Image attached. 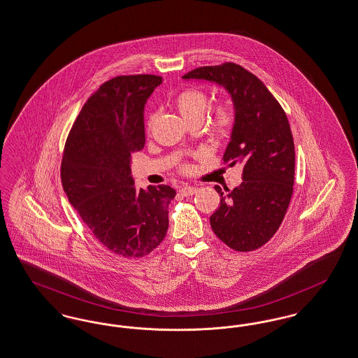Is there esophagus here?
Masks as SVG:
<instances>
[{
    "mask_svg": "<svg viewBox=\"0 0 358 358\" xmlns=\"http://www.w3.org/2000/svg\"><path fill=\"white\" fill-rule=\"evenodd\" d=\"M199 187L197 186L182 185L180 186V193L184 196H193L194 193H197Z\"/></svg>",
    "mask_w": 358,
    "mask_h": 358,
    "instance_id": "obj_1",
    "label": "esophagus"
}]
</instances>
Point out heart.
Masks as SVG:
<instances>
[{
    "instance_id": "obj_1",
    "label": "heart",
    "mask_w": 358,
    "mask_h": 358,
    "mask_svg": "<svg viewBox=\"0 0 358 358\" xmlns=\"http://www.w3.org/2000/svg\"><path fill=\"white\" fill-rule=\"evenodd\" d=\"M174 105L180 115L185 118L186 122L202 121L209 106V96L199 89H184L176 99ZM156 120L155 113H149L146 118V131L150 133ZM234 125V115L227 103H217L212 112L209 122V133L215 141L227 140Z\"/></svg>"
}]
</instances>
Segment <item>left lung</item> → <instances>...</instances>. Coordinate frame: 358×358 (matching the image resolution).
<instances>
[{"instance_id": "8db88e82", "label": "left lung", "mask_w": 358, "mask_h": 358, "mask_svg": "<svg viewBox=\"0 0 358 358\" xmlns=\"http://www.w3.org/2000/svg\"><path fill=\"white\" fill-rule=\"evenodd\" d=\"M185 80H206L224 86L236 117L224 155L229 166H243V182L221 196L210 215L215 236L237 252H252L268 243L285 217L294 184V143L286 113L253 73L234 62L201 66Z\"/></svg>"}]
</instances>
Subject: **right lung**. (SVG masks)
<instances>
[{"mask_svg":"<svg viewBox=\"0 0 358 358\" xmlns=\"http://www.w3.org/2000/svg\"><path fill=\"white\" fill-rule=\"evenodd\" d=\"M162 77L118 76L83 106L66 138L61 181L68 200L94 238L120 257L141 258L166 236L168 185L136 190L131 156L145 145L143 106Z\"/></svg>","mask_w":358,"mask_h":358,"instance_id":"add662e5","label":"right lung"}]
</instances>
